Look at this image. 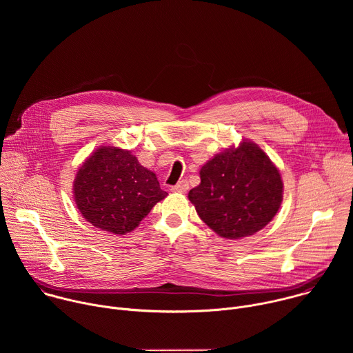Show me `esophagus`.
I'll return each mask as SVG.
<instances>
[{"label":"esophagus","mask_w":353,"mask_h":353,"mask_svg":"<svg viewBox=\"0 0 353 353\" xmlns=\"http://www.w3.org/2000/svg\"><path fill=\"white\" fill-rule=\"evenodd\" d=\"M188 190V181L187 180H180L176 185L172 187V191H176V192H187Z\"/></svg>","instance_id":"esophagus-1"}]
</instances>
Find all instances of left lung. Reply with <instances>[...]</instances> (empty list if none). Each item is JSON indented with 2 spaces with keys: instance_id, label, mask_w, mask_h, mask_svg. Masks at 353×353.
Here are the masks:
<instances>
[{
  "instance_id": "left-lung-1",
  "label": "left lung",
  "mask_w": 353,
  "mask_h": 353,
  "mask_svg": "<svg viewBox=\"0 0 353 353\" xmlns=\"http://www.w3.org/2000/svg\"><path fill=\"white\" fill-rule=\"evenodd\" d=\"M188 199L196 214L225 239L251 236L267 226L282 203V179L253 142H243L207 162Z\"/></svg>"
}]
</instances>
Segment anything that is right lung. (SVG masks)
I'll list each match as a JSON object with an SVG mask.
<instances>
[{"mask_svg": "<svg viewBox=\"0 0 353 353\" xmlns=\"http://www.w3.org/2000/svg\"><path fill=\"white\" fill-rule=\"evenodd\" d=\"M168 195L157 174L139 165L130 150L99 148L79 168L74 198L93 226L124 234L134 230L157 203Z\"/></svg>", "mask_w": 353, "mask_h": 353, "instance_id": "1", "label": "right lung"}]
</instances>
